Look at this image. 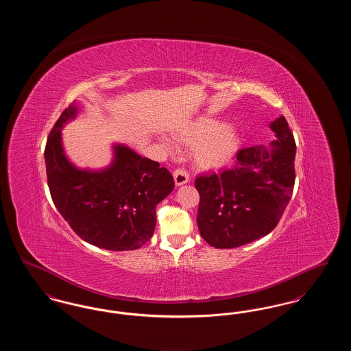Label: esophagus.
<instances>
[{"label": "esophagus", "mask_w": 351, "mask_h": 351, "mask_svg": "<svg viewBox=\"0 0 351 351\" xmlns=\"http://www.w3.org/2000/svg\"><path fill=\"white\" fill-rule=\"evenodd\" d=\"M173 179L176 185H183L189 182V173L185 168H176L173 171Z\"/></svg>", "instance_id": "obj_1"}]
</instances>
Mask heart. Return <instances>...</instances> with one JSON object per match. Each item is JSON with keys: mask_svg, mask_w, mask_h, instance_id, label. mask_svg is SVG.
<instances>
[{"mask_svg": "<svg viewBox=\"0 0 351 351\" xmlns=\"http://www.w3.org/2000/svg\"><path fill=\"white\" fill-rule=\"evenodd\" d=\"M185 145H195L193 158L205 168L225 165L238 147V135L230 125L218 126L216 121L200 119L178 135Z\"/></svg>", "mask_w": 351, "mask_h": 351, "instance_id": "obj_1", "label": "heart"}]
</instances>
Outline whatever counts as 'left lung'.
I'll return each instance as SVG.
<instances>
[{"label":"left lung","mask_w":351,"mask_h":351,"mask_svg":"<svg viewBox=\"0 0 351 351\" xmlns=\"http://www.w3.org/2000/svg\"><path fill=\"white\" fill-rule=\"evenodd\" d=\"M271 147L237 152L233 168L195 180L201 237L216 249H233L271 233L283 216L295 185L296 143L287 119L271 122Z\"/></svg>","instance_id":"obj_1"}]
</instances>
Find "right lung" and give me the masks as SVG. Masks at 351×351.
<instances>
[{
    "label": "right lung",
    "instance_id": "add662e5",
    "mask_svg": "<svg viewBox=\"0 0 351 351\" xmlns=\"http://www.w3.org/2000/svg\"><path fill=\"white\" fill-rule=\"evenodd\" d=\"M77 113L69 104L49 134L45 159L51 199L71 229L85 242L106 250H135L150 241L156 205L175 188L167 168L116 146L113 165L83 171L69 163L62 147L63 125Z\"/></svg>",
    "mask_w": 351,
    "mask_h": 351
}]
</instances>
